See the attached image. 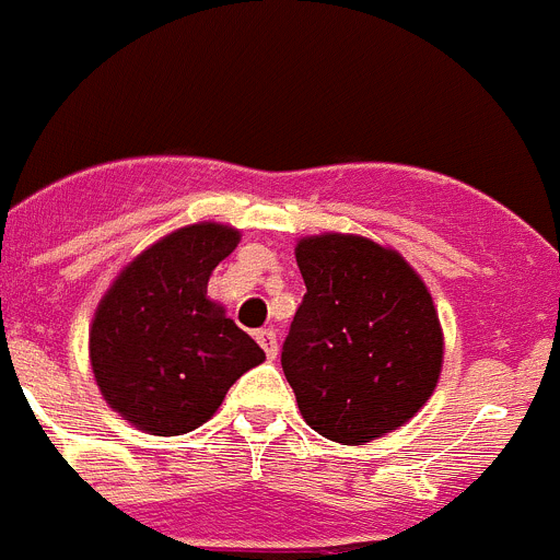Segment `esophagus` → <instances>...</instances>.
<instances>
[{
	"instance_id": "1",
	"label": "esophagus",
	"mask_w": 560,
	"mask_h": 560,
	"mask_svg": "<svg viewBox=\"0 0 560 560\" xmlns=\"http://www.w3.org/2000/svg\"><path fill=\"white\" fill-rule=\"evenodd\" d=\"M257 341H260V348L266 350V355H269V359H277L280 348H277V334H275V330H271V328L257 330Z\"/></svg>"
}]
</instances>
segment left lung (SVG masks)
<instances>
[{
	"label": "left lung",
	"instance_id": "left-lung-1",
	"mask_svg": "<svg viewBox=\"0 0 560 560\" xmlns=\"http://www.w3.org/2000/svg\"><path fill=\"white\" fill-rule=\"evenodd\" d=\"M294 257L308 291L280 361L305 423L341 446L409 423L446 348L423 277L393 246L348 232L300 237Z\"/></svg>",
	"mask_w": 560,
	"mask_h": 560
}]
</instances>
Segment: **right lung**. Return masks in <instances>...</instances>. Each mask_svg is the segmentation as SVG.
I'll use <instances>...</instances> for the list:
<instances>
[{
    "label": "right lung",
    "instance_id": "add662e5",
    "mask_svg": "<svg viewBox=\"0 0 560 560\" xmlns=\"http://www.w3.org/2000/svg\"><path fill=\"white\" fill-rule=\"evenodd\" d=\"M241 232L199 221L167 232L114 277L89 325V361L103 400L133 429L187 434L266 353L207 296L212 269Z\"/></svg>",
    "mask_w": 560,
    "mask_h": 560
}]
</instances>
